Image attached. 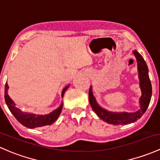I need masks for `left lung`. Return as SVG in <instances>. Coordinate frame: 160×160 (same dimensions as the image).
Returning <instances> with one entry per match:
<instances>
[{
  "mask_svg": "<svg viewBox=\"0 0 160 160\" xmlns=\"http://www.w3.org/2000/svg\"><path fill=\"white\" fill-rule=\"evenodd\" d=\"M135 57L137 58L138 65L139 78H140V86L142 91V96L140 97V109L134 113H116L110 112L107 110L101 108L96 102L93 94H92V86L89 88L88 96L89 102L95 114L108 123L114 125H124L137 121L142 116L148 108L152 96V85L148 74V67L143 58L137 50L133 51Z\"/></svg>",
  "mask_w": 160,
  "mask_h": 160,
  "instance_id": "1",
  "label": "left lung"
}]
</instances>
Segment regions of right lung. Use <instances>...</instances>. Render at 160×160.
Returning <instances> with one entry per match:
<instances>
[{
	"instance_id": "add662e5",
	"label": "right lung",
	"mask_w": 160,
	"mask_h": 160,
	"mask_svg": "<svg viewBox=\"0 0 160 160\" xmlns=\"http://www.w3.org/2000/svg\"><path fill=\"white\" fill-rule=\"evenodd\" d=\"M68 85L63 89L62 92V98H63L65 92L68 88ZM8 88L9 87H8V83H6L4 89L5 102H6L7 105H8V108L11 111L12 114L14 116V118L22 125L25 126L26 128H39V127L46 126V125H50L52 123H54L57 120V118H59L60 113L62 111V104L57 109L46 115H39L35 114H30V113L27 112H23L20 109L15 107V104L13 103V101L10 98L9 95L8 94Z\"/></svg>"
}]
</instances>
